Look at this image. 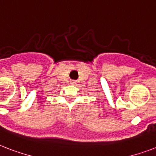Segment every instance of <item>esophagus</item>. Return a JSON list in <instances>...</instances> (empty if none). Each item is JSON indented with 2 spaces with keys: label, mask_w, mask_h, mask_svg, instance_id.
<instances>
[{
  "label": "esophagus",
  "mask_w": 156,
  "mask_h": 156,
  "mask_svg": "<svg viewBox=\"0 0 156 156\" xmlns=\"http://www.w3.org/2000/svg\"><path fill=\"white\" fill-rule=\"evenodd\" d=\"M71 84H76V81H71Z\"/></svg>",
  "instance_id": "1"
}]
</instances>
